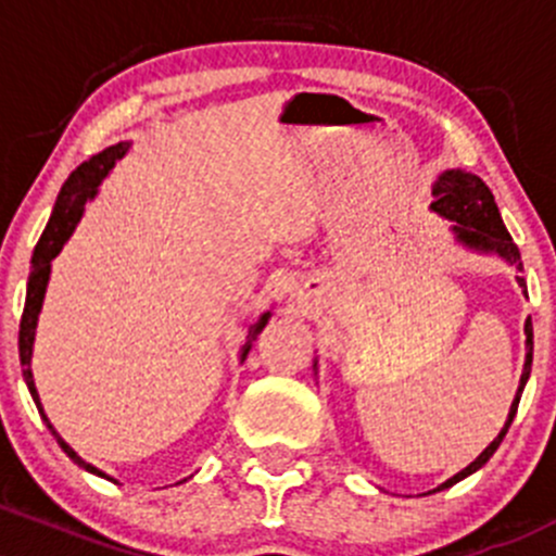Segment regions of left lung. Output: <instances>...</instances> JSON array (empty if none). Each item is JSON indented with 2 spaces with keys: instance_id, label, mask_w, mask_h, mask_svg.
<instances>
[{
  "instance_id": "1",
  "label": "left lung",
  "mask_w": 556,
  "mask_h": 556,
  "mask_svg": "<svg viewBox=\"0 0 556 556\" xmlns=\"http://www.w3.org/2000/svg\"><path fill=\"white\" fill-rule=\"evenodd\" d=\"M433 198L437 200L431 203V208L455 222V232L463 243L473 245V249H482V251H495V254H501L508 265H514L517 270H522V260H519L517 243H514L511 236H508L506 225H503L501 214H497V205H495V198H492L490 187L484 185L479 176L463 174V170H444V174L439 176L437 187H433ZM517 280H519V286L525 289V278L517 276ZM525 294H528V291H525ZM525 334H528V356H525L522 380H519V391H517V396H514L511 409H508L506 426H503V431L497 433L495 442H492L490 447L471 463V466L463 468L460 473H455V477L447 479V482L437 490L452 488L455 482L466 479L468 473H473L477 468H482L484 463L495 455V450L501 447L503 437H506L508 426H511L514 415H517L519 399H522L525 382H528L530 366H533V320L530 318L525 320Z\"/></svg>"
}]
</instances>
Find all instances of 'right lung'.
I'll use <instances>...</instances> for the list:
<instances>
[{
    "instance_id": "1",
    "label": "right lung",
    "mask_w": 556,
    "mask_h": 556,
    "mask_svg": "<svg viewBox=\"0 0 556 556\" xmlns=\"http://www.w3.org/2000/svg\"><path fill=\"white\" fill-rule=\"evenodd\" d=\"M125 152H128V144H114L104 152L93 154L88 163L77 165V170H72V176H68V179L64 181V187H61L59 200H55V208H53V214H50L48 227H45V232H42V238H39L37 249H34L31 276H28V286H26V305H23V316H21L18 351H21L23 380H26L28 391H31V399H34V404H37L39 412H42V404H39L37 386H34V377H31V348H34V329H37V316H39V311H42L45 289H48L50 262H53L55 254L64 249L68 236H72L74 227H77L79 216H83V208H85V200L93 198L96 187H99L101 179H104L109 170H112L114 160L123 157ZM267 318H270V313H265V316H260L256 324H251L249 337H245V345H243V353H240V358H245V353L251 351V342H254L256 334L265 329ZM42 417H45V412H42ZM45 422H48V428L53 431V437L59 439L61 450H64L66 455L72 457V460L77 463L79 468H85V471H90V473H99V477H106V473H101L99 468L90 466V463H85L83 457L77 455V452L68 447L64 439L55 433V428L50 426L48 417H45Z\"/></svg>"
}]
</instances>
